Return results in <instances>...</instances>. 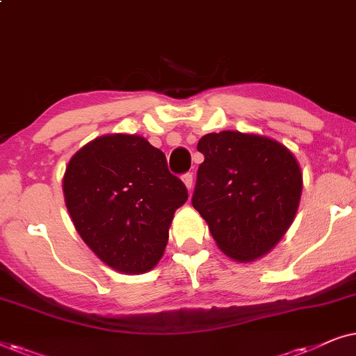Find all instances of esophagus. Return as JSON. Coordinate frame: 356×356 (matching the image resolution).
Listing matches in <instances>:
<instances>
[{"instance_id": "esophagus-1", "label": "esophagus", "mask_w": 356, "mask_h": 356, "mask_svg": "<svg viewBox=\"0 0 356 356\" xmlns=\"http://www.w3.org/2000/svg\"><path fill=\"white\" fill-rule=\"evenodd\" d=\"M182 182L186 184L187 191H192V186H193V175H192V172L184 174V175H182Z\"/></svg>"}]
</instances>
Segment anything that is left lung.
Instances as JSON below:
<instances>
[{
	"label": "left lung",
	"mask_w": 356,
	"mask_h": 356,
	"mask_svg": "<svg viewBox=\"0 0 356 356\" xmlns=\"http://www.w3.org/2000/svg\"><path fill=\"white\" fill-rule=\"evenodd\" d=\"M197 149L192 205L227 257L250 262L275 248L300 207L302 174L285 145L241 131L208 134Z\"/></svg>",
	"instance_id": "left-lung-1"
}]
</instances>
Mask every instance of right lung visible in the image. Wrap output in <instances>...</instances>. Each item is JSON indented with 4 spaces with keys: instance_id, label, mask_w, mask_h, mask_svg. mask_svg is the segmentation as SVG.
I'll return each instance as SVG.
<instances>
[{
    "instance_id": "add662e5",
    "label": "right lung",
    "mask_w": 356,
    "mask_h": 356,
    "mask_svg": "<svg viewBox=\"0 0 356 356\" xmlns=\"http://www.w3.org/2000/svg\"><path fill=\"white\" fill-rule=\"evenodd\" d=\"M65 203L88 248L117 272H149L163 257L187 188L143 136L113 134L84 145L63 175Z\"/></svg>"
}]
</instances>
